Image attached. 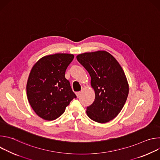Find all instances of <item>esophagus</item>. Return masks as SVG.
<instances>
[{"instance_id":"esophagus-1","label":"esophagus","mask_w":160,"mask_h":160,"mask_svg":"<svg viewBox=\"0 0 160 160\" xmlns=\"http://www.w3.org/2000/svg\"><path fill=\"white\" fill-rule=\"evenodd\" d=\"M75 94H76V95H77V98H78V97H79V96H80V94H81V92H77Z\"/></svg>"}]
</instances>
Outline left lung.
I'll list each match as a JSON object with an SVG mask.
<instances>
[{
    "label": "left lung",
    "instance_id": "1",
    "mask_svg": "<svg viewBox=\"0 0 160 160\" xmlns=\"http://www.w3.org/2000/svg\"><path fill=\"white\" fill-rule=\"evenodd\" d=\"M77 59L88 72L95 91L94 102L87 108L88 117L100 123L112 120L122 109L128 94V84L122 66L104 51L80 54Z\"/></svg>",
    "mask_w": 160,
    "mask_h": 160
}]
</instances>
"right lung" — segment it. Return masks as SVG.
Instances as JSON below:
<instances>
[{"mask_svg":"<svg viewBox=\"0 0 160 160\" xmlns=\"http://www.w3.org/2000/svg\"><path fill=\"white\" fill-rule=\"evenodd\" d=\"M74 58L70 54L44 56L33 66L27 84L28 102L37 115L54 120L64 112L77 96L65 78L66 68Z\"/></svg>","mask_w":160,"mask_h":160,"instance_id":"1","label":"right lung"}]
</instances>
